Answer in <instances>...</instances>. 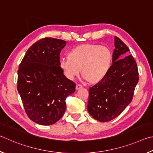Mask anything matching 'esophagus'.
Segmentation results:
<instances>
[{
    "label": "esophagus",
    "instance_id": "34e87169",
    "mask_svg": "<svg viewBox=\"0 0 153 153\" xmlns=\"http://www.w3.org/2000/svg\"><path fill=\"white\" fill-rule=\"evenodd\" d=\"M81 88H82V85H79V84H77L76 85V88H75V89H76V90H79L80 89H81Z\"/></svg>",
    "mask_w": 153,
    "mask_h": 153
}]
</instances>
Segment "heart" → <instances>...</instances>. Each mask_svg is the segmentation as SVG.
Here are the masks:
<instances>
[{
  "mask_svg": "<svg viewBox=\"0 0 153 153\" xmlns=\"http://www.w3.org/2000/svg\"><path fill=\"white\" fill-rule=\"evenodd\" d=\"M113 57L108 47L87 44L78 45L68 53L67 58L61 59L60 68L69 80L82 76L90 84H97L105 78L111 68Z\"/></svg>",
  "mask_w": 153,
  "mask_h": 153,
  "instance_id": "heart-1",
  "label": "heart"
}]
</instances>
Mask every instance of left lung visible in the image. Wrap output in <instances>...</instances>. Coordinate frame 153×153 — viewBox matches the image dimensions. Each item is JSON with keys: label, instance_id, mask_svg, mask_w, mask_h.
<instances>
[{"label": "left lung", "instance_id": "8db88e82", "mask_svg": "<svg viewBox=\"0 0 153 153\" xmlns=\"http://www.w3.org/2000/svg\"><path fill=\"white\" fill-rule=\"evenodd\" d=\"M114 45L109 73L102 81L89 88L87 110L100 122L111 121L124 110L132 100L138 82L136 61L132 55L125 56L129 48L117 37L114 38Z\"/></svg>", "mask_w": 153, "mask_h": 153}]
</instances>
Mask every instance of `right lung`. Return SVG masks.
<instances>
[{"label":"right lung","instance_id":"add662e5","mask_svg":"<svg viewBox=\"0 0 153 153\" xmlns=\"http://www.w3.org/2000/svg\"><path fill=\"white\" fill-rule=\"evenodd\" d=\"M66 41L52 37L29 48L19 66L17 90L27 116L40 125H52L63 116L66 98L76 85L60 68V53Z\"/></svg>","mask_w":153,"mask_h":153}]
</instances>
